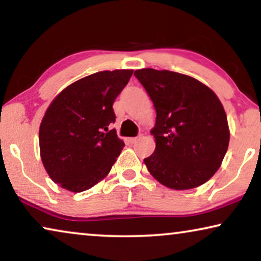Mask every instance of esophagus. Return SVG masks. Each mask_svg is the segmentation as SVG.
I'll list each match as a JSON object with an SVG mask.
<instances>
[{
    "label": "esophagus",
    "mask_w": 261,
    "mask_h": 261,
    "mask_svg": "<svg viewBox=\"0 0 261 261\" xmlns=\"http://www.w3.org/2000/svg\"><path fill=\"white\" fill-rule=\"evenodd\" d=\"M139 139H140V138H129V139H128V142L133 145V144H135V142L139 140Z\"/></svg>",
    "instance_id": "obj_1"
}]
</instances>
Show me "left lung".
I'll use <instances>...</instances> for the list:
<instances>
[{"label":"left lung","mask_w":261,"mask_h":261,"mask_svg":"<svg viewBox=\"0 0 261 261\" xmlns=\"http://www.w3.org/2000/svg\"><path fill=\"white\" fill-rule=\"evenodd\" d=\"M156 117L151 134L155 149L144 162L160 184L189 190L208 181L222 164L229 145L223 106L212 89L187 74L141 69Z\"/></svg>","instance_id":"8db88e82"}]
</instances>
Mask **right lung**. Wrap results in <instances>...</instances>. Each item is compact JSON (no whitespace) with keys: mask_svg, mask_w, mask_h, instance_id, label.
Returning a JSON list of instances; mask_svg holds the SVG:
<instances>
[{"mask_svg":"<svg viewBox=\"0 0 261 261\" xmlns=\"http://www.w3.org/2000/svg\"><path fill=\"white\" fill-rule=\"evenodd\" d=\"M133 70L101 71L56 96L39 129L40 156L55 183L71 192L88 190L108 176L124 142L109 124L113 103Z\"/></svg>","mask_w":261,"mask_h":261,"instance_id":"add662e5","label":"right lung"}]
</instances>
